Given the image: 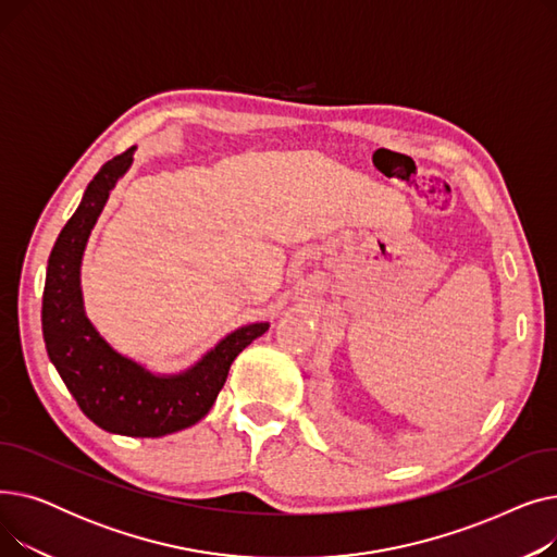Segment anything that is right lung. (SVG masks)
I'll use <instances>...</instances> for the list:
<instances>
[{"label": "right lung", "instance_id": "obj_1", "mask_svg": "<svg viewBox=\"0 0 557 557\" xmlns=\"http://www.w3.org/2000/svg\"><path fill=\"white\" fill-rule=\"evenodd\" d=\"M133 151L128 149L101 166L76 212L58 234L47 263L42 336L47 355L67 391L97 426L131 437H160L208 416L232 361L269 330V323L239 327L194 368L169 376L153 374L114 352L99 336L83 311L81 259L110 189L133 162Z\"/></svg>", "mask_w": 557, "mask_h": 557}]
</instances>
